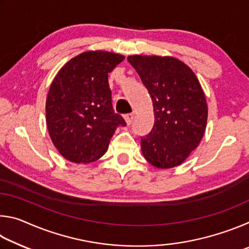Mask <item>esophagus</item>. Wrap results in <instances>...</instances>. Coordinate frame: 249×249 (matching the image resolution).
Returning a JSON list of instances; mask_svg holds the SVG:
<instances>
[{"instance_id": "34e87169", "label": "esophagus", "mask_w": 249, "mask_h": 249, "mask_svg": "<svg viewBox=\"0 0 249 249\" xmlns=\"http://www.w3.org/2000/svg\"><path fill=\"white\" fill-rule=\"evenodd\" d=\"M133 120H134V114L133 113H128V114L125 115V121L127 125H130L133 123Z\"/></svg>"}]
</instances>
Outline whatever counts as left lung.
Wrapping results in <instances>:
<instances>
[{
    "label": "left lung",
    "instance_id": "1",
    "mask_svg": "<svg viewBox=\"0 0 249 249\" xmlns=\"http://www.w3.org/2000/svg\"><path fill=\"white\" fill-rule=\"evenodd\" d=\"M153 101L155 123L141 137L144 157L168 169L182 163L201 142L208 120V105L199 80L178 59L129 56Z\"/></svg>",
    "mask_w": 249,
    "mask_h": 249
}]
</instances>
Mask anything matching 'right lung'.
<instances>
[{
	"label": "right lung",
	"mask_w": 249,
	"mask_h": 249,
	"mask_svg": "<svg viewBox=\"0 0 249 249\" xmlns=\"http://www.w3.org/2000/svg\"><path fill=\"white\" fill-rule=\"evenodd\" d=\"M124 56L107 52H87L59 70L46 101L50 138L59 153L75 163L102 157L109 140L125 120L112 107L108 73Z\"/></svg>",
	"instance_id": "right-lung-1"
}]
</instances>
